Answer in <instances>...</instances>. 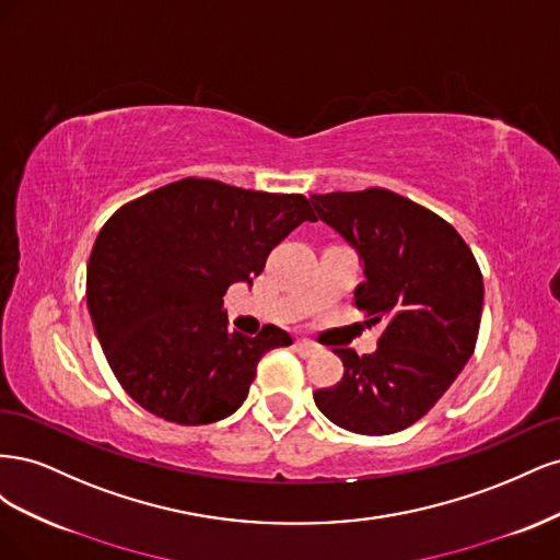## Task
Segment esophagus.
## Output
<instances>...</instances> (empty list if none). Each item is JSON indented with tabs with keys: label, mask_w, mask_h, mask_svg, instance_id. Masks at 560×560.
I'll return each mask as SVG.
<instances>
[{
	"label": "esophagus",
	"mask_w": 560,
	"mask_h": 560,
	"mask_svg": "<svg viewBox=\"0 0 560 560\" xmlns=\"http://www.w3.org/2000/svg\"><path fill=\"white\" fill-rule=\"evenodd\" d=\"M317 350H319V346L313 341H296V352L301 354V358H313Z\"/></svg>",
	"instance_id": "esophagus-1"
}]
</instances>
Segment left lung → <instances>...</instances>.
Here are the masks:
<instances>
[{"instance_id": "obj_1", "label": "left lung", "mask_w": 560, "mask_h": 560, "mask_svg": "<svg viewBox=\"0 0 560 560\" xmlns=\"http://www.w3.org/2000/svg\"><path fill=\"white\" fill-rule=\"evenodd\" d=\"M322 222L358 249L354 306L383 322L378 348H336L343 378L315 389L317 409L358 434H393L442 399L477 346L483 278L448 222L387 189L313 194Z\"/></svg>"}]
</instances>
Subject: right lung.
Returning a JSON list of instances; mask_svg holds the SVG:
<instances>
[{
  "mask_svg": "<svg viewBox=\"0 0 560 560\" xmlns=\"http://www.w3.org/2000/svg\"><path fill=\"white\" fill-rule=\"evenodd\" d=\"M315 222L301 194L186 177L118 208L97 233L86 301L116 381L142 409L208 425L247 399L257 364L292 336L229 331L224 294L252 284L270 249Z\"/></svg>",
  "mask_w": 560,
  "mask_h": 560,
  "instance_id": "add662e5",
  "label": "right lung"
}]
</instances>
